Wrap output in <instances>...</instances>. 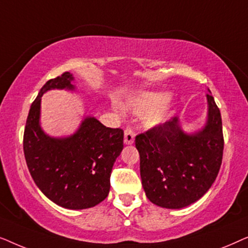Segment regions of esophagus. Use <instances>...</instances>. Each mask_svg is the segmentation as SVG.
<instances>
[{
	"label": "esophagus",
	"mask_w": 248,
	"mask_h": 248,
	"mask_svg": "<svg viewBox=\"0 0 248 248\" xmlns=\"http://www.w3.org/2000/svg\"><path fill=\"white\" fill-rule=\"evenodd\" d=\"M134 131L130 127H126V130L124 132V143L125 144H132L134 142Z\"/></svg>",
	"instance_id": "34e87169"
}]
</instances>
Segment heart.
Instances as JSON below:
<instances>
[{
    "mask_svg": "<svg viewBox=\"0 0 248 248\" xmlns=\"http://www.w3.org/2000/svg\"><path fill=\"white\" fill-rule=\"evenodd\" d=\"M125 106L127 109L138 114L145 113L158 107L157 109L151 111L144 120L148 126H155L164 120L167 113L168 94L164 93H142L127 99Z\"/></svg>",
    "mask_w": 248,
    "mask_h": 248,
    "instance_id": "obj_1",
    "label": "heart"
}]
</instances>
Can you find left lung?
<instances>
[{"label": "left lung", "mask_w": 248, "mask_h": 248, "mask_svg": "<svg viewBox=\"0 0 248 248\" xmlns=\"http://www.w3.org/2000/svg\"><path fill=\"white\" fill-rule=\"evenodd\" d=\"M208 117L202 130L186 133L175 116L135 138L145 195L154 204L182 209L202 198L218 176L223 154L221 114L206 94Z\"/></svg>", "instance_id": "1"}]
</instances>
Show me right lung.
I'll use <instances>...</instances> for the list:
<instances>
[{"label": "right lung", "mask_w": 248, "mask_h": 248, "mask_svg": "<svg viewBox=\"0 0 248 248\" xmlns=\"http://www.w3.org/2000/svg\"><path fill=\"white\" fill-rule=\"evenodd\" d=\"M70 72L48 80L30 107L23 134V152L38 188L57 205L71 210L93 208L107 198L114 162L123 150L124 132L87 116L76 133L46 134L40 126L42 96L48 90H76Z\"/></svg>", "instance_id": "add662e5"}]
</instances>
